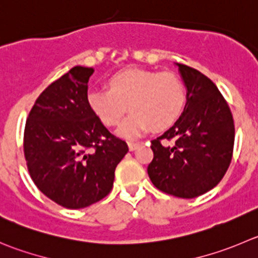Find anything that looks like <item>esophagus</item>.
I'll return each instance as SVG.
<instances>
[{
    "mask_svg": "<svg viewBox=\"0 0 258 258\" xmlns=\"http://www.w3.org/2000/svg\"><path fill=\"white\" fill-rule=\"evenodd\" d=\"M127 146H129V149H131V151H136V149L138 148L139 143L138 142H127Z\"/></svg>",
    "mask_w": 258,
    "mask_h": 258,
    "instance_id": "esophagus-1",
    "label": "esophagus"
}]
</instances>
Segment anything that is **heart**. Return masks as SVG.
<instances>
[{
  "label": "heart",
  "instance_id": "heart-1",
  "mask_svg": "<svg viewBox=\"0 0 258 258\" xmlns=\"http://www.w3.org/2000/svg\"><path fill=\"white\" fill-rule=\"evenodd\" d=\"M107 85L109 90L88 91L87 104L106 126L119 125L129 107L132 114L119 129L126 138L141 136L149 126L170 127L185 107V86L172 72L131 68L112 75Z\"/></svg>",
  "mask_w": 258,
  "mask_h": 258
}]
</instances>
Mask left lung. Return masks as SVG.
<instances>
[{
	"label": "left lung",
	"mask_w": 258,
	"mask_h": 258,
	"mask_svg": "<svg viewBox=\"0 0 258 258\" xmlns=\"http://www.w3.org/2000/svg\"><path fill=\"white\" fill-rule=\"evenodd\" d=\"M177 66L187 88V102L176 124L152 141L148 175L158 190L192 199L224 177L233 157L234 120L210 78L195 68Z\"/></svg>",
	"instance_id": "left-lung-1"
}]
</instances>
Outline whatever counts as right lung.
I'll list each match as a JSON object with an SVG mask.
<instances>
[{
  "mask_svg": "<svg viewBox=\"0 0 258 258\" xmlns=\"http://www.w3.org/2000/svg\"><path fill=\"white\" fill-rule=\"evenodd\" d=\"M92 68H71L39 95L26 119L24 156L31 180L55 204L90 207L109 195L129 148L87 104Z\"/></svg>",
  "mask_w": 258,
  "mask_h": 258,
  "instance_id": "right-lung-1",
  "label": "right lung"
}]
</instances>
